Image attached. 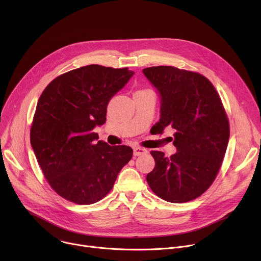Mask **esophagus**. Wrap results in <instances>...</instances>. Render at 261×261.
<instances>
[{"mask_svg": "<svg viewBox=\"0 0 261 261\" xmlns=\"http://www.w3.org/2000/svg\"><path fill=\"white\" fill-rule=\"evenodd\" d=\"M146 152H147V150L145 148H143V147H140V146H135L134 147V155H136V156L144 154Z\"/></svg>", "mask_w": 261, "mask_h": 261, "instance_id": "obj_1", "label": "esophagus"}]
</instances>
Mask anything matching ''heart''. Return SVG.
Here are the masks:
<instances>
[{
  "label": "heart",
  "mask_w": 261,
  "mask_h": 261,
  "mask_svg": "<svg viewBox=\"0 0 261 261\" xmlns=\"http://www.w3.org/2000/svg\"><path fill=\"white\" fill-rule=\"evenodd\" d=\"M142 91H145V90H142Z\"/></svg>",
  "instance_id": "1"
}]
</instances>
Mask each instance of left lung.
Here are the masks:
<instances>
[{"label":"left lung","instance_id":"1","mask_svg":"<svg viewBox=\"0 0 261 261\" xmlns=\"http://www.w3.org/2000/svg\"><path fill=\"white\" fill-rule=\"evenodd\" d=\"M161 98L156 134L173 128L176 152L170 158L152 150L154 168L146 176L151 190L170 203L202 195L222 166L230 127L222 100L213 85L198 73L175 67L143 69Z\"/></svg>","mask_w":261,"mask_h":261}]
</instances>
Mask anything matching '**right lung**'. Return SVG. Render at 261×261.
<instances>
[{"label":"right lung","mask_w":261,"mask_h":261,"mask_svg":"<svg viewBox=\"0 0 261 261\" xmlns=\"http://www.w3.org/2000/svg\"><path fill=\"white\" fill-rule=\"evenodd\" d=\"M134 72L90 65L56 77L38 99L30 132L37 162L62 197L91 205L113 188L133 156L129 146L97 141L107 108Z\"/></svg>","instance_id":"obj_1"}]
</instances>
